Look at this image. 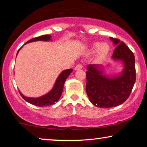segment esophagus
I'll list each match as a JSON object with an SVG mask.
<instances>
[{"mask_svg":"<svg viewBox=\"0 0 147 147\" xmlns=\"http://www.w3.org/2000/svg\"><path fill=\"white\" fill-rule=\"evenodd\" d=\"M82 67H83L82 65H81V64H78V65L75 67V68H74V69H75V70L81 69H82Z\"/></svg>","mask_w":147,"mask_h":147,"instance_id":"esophagus-1","label":"esophagus"}]
</instances>
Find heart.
I'll return each instance as SVG.
<instances>
[{"label": "heart", "mask_w": 147, "mask_h": 147, "mask_svg": "<svg viewBox=\"0 0 147 147\" xmlns=\"http://www.w3.org/2000/svg\"><path fill=\"white\" fill-rule=\"evenodd\" d=\"M97 51V57L98 59H102L107 55L110 51V46L107 43H102L100 45V43H94L90 49L91 53Z\"/></svg>", "instance_id": "b5f03b06"}]
</instances>
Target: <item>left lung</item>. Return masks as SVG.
Segmentation results:
<instances>
[{
    "label": "left lung",
    "instance_id": "1",
    "mask_svg": "<svg viewBox=\"0 0 147 147\" xmlns=\"http://www.w3.org/2000/svg\"><path fill=\"white\" fill-rule=\"evenodd\" d=\"M116 47L112 58L122 60L124 69L122 74L113 78L102 75L96 65H89L86 71V93L90 101L100 108L119 106L128 99L136 81L135 58L123 41L110 37Z\"/></svg>",
    "mask_w": 147,
    "mask_h": 147
}]
</instances>
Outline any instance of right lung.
<instances>
[{
	"instance_id": "obj_1",
	"label": "right lung",
	"mask_w": 147,
	"mask_h": 147,
	"mask_svg": "<svg viewBox=\"0 0 147 147\" xmlns=\"http://www.w3.org/2000/svg\"><path fill=\"white\" fill-rule=\"evenodd\" d=\"M50 39H51V35H44L39 36V37L33 38V39L28 41L26 43L35 41H49ZM21 48L18 50V52H19V50L21 49ZM72 71H73L72 69H68L62 71L61 73L60 74L59 77L57 78V80H56L55 86H54L53 89H52L49 93L45 94V96H43L39 98H34L25 97V96H24L20 92L19 93L24 100H26L27 102H29V103L33 104V105L35 106L42 107V106L53 105V104H55V102H57L58 100H59L60 97H61L62 92H63L64 83H65L66 79H67V78L69 76V74L71 73Z\"/></svg>"
}]
</instances>
